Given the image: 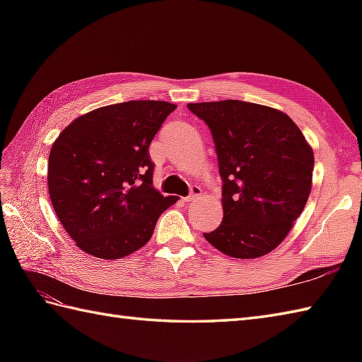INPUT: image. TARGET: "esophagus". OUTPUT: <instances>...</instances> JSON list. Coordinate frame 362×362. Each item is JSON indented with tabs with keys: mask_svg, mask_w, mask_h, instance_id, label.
I'll return each instance as SVG.
<instances>
[{
	"mask_svg": "<svg viewBox=\"0 0 362 362\" xmlns=\"http://www.w3.org/2000/svg\"><path fill=\"white\" fill-rule=\"evenodd\" d=\"M201 194H202V189L199 188L197 185H194V187H191V193H189V196H187V197H183L182 201L183 202H193V201H196V199H199L201 197Z\"/></svg>",
	"mask_w": 362,
	"mask_h": 362,
	"instance_id": "esophagus-1",
	"label": "esophagus"
}]
</instances>
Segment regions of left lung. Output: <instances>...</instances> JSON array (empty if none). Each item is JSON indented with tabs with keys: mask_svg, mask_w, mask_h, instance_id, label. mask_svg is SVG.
Masks as SVG:
<instances>
[{
	"mask_svg": "<svg viewBox=\"0 0 362 362\" xmlns=\"http://www.w3.org/2000/svg\"><path fill=\"white\" fill-rule=\"evenodd\" d=\"M210 127L222 179V224L205 240L228 257L272 252L311 193L314 153L302 130L272 107L236 101L188 104Z\"/></svg>",
	"mask_w": 362,
	"mask_h": 362,
	"instance_id": "obj_1",
	"label": "left lung"
}]
</instances>
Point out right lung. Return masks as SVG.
Instances as JSON below:
<instances>
[{
	"label": "right lung",
	"mask_w": 362,
	"mask_h": 362,
	"mask_svg": "<svg viewBox=\"0 0 362 362\" xmlns=\"http://www.w3.org/2000/svg\"><path fill=\"white\" fill-rule=\"evenodd\" d=\"M177 109L129 101L81 115L52 143L48 189L60 224L81 250L119 259L151 240L157 219L179 197L152 187L149 144Z\"/></svg>",
	"instance_id": "1"
}]
</instances>
